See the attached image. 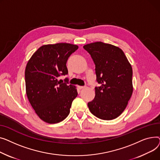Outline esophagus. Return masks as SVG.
<instances>
[{
    "label": "esophagus",
    "instance_id": "obj_1",
    "mask_svg": "<svg viewBox=\"0 0 160 160\" xmlns=\"http://www.w3.org/2000/svg\"><path fill=\"white\" fill-rule=\"evenodd\" d=\"M78 88L79 90H82L83 88H84V87H82V86H78Z\"/></svg>",
    "mask_w": 160,
    "mask_h": 160
}]
</instances>
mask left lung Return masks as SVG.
I'll return each instance as SVG.
<instances>
[{"mask_svg":"<svg viewBox=\"0 0 160 160\" xmlns=\"http://www.w3.org/2000/svg\"><path fill=\"white\" fill-rule=\"evenodd\" d=\"M96 65V96L88 102L91 113L103 120L119 116L127 106L133 92L132 68L119 47L102 42L83 46Z\"/></svg>","mask_w":160,"mask_h":160,"instance_id":"left-lung-1","label":"left lung"}]
</instances>
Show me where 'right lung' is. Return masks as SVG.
<instances>
[{
    "label": "right lung",
    "instance_id": "right-lung-1",
    "mask_svg": "<svg viewBox=\"0 0 160 160\" xmlns=\"http://www.w3.org/2000/svg\"><path fill=\"white\" fill-rule=\"evenodd\" d=\"M78 49V46L69 43L43 45L26 64V95L35 113L46 123H59L70 114L77 89L68 85V79L61 83L58 78L68 74L67 60Z\"/></svg>",
    "mask_w": 160,
    "mask_h": 160
}]
</instances>
